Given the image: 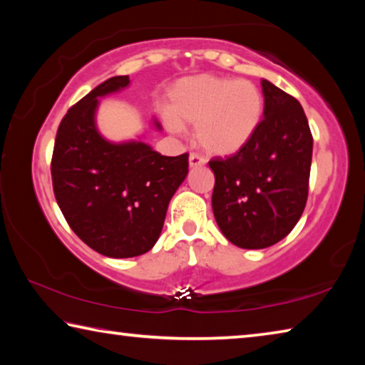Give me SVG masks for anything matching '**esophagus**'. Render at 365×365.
I'll return each mask as SVG.
<instances>
[{
    "mask_svg": "<svg viewBox=\"0 0 365 365\" xmlns=\"http://www.w3.org/2000/svg\"><path fill=\"white\" fill-rule=\"evenodd\" d=\"M188 163H190V168H201V165L206 164V160H205V158H201V156H197V154L191 153L190 158H188Z\"/></svg>",
    "mask_w": 365,
    "mask_h": 365,
    "instance_id": "1",
    "label": "esophagus"
}]
</instances>
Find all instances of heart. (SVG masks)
<instances>
[{"label":"heart","mask_w":365,"mask_h":365,"mask_svg":"<svg viewBox=\"0 0 365 365\" xmlns=\"http://www.w3.org/2000/svg\"><path fill=\"white\" fill-rule=\"evenodd\" d=\"M264 115V96L246 78L197 73L174 83L169 91L165 125L178 132L195 127L197 145L209 154L230 156L255 138Z\"/></svg>","instance_id":"b5f03b06"}]
</instances>
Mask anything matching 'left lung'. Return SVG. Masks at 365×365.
<instances>
[{
    "label": "left lung",
    "mask_w": 365,
    "mask_h": 365,
    "mask_svg": "<svg viewBox=\"0 0 365 365\" xmlns=\"http://www.w3.org/2000/svg\"><path fill=\"white\" fill-rule=\"evenodd\" d=\"M264 119L248 145L209 163L212 211L228 242L243 250L279 243L306 207L312 135L298 100L262 78Z\"/></svg>",
    "instance_id": "8db88e82"
}]
</instances>
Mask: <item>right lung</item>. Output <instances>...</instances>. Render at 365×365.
<instances>
[{"mask_svg":"<svg viewBox=\"0 0 365 365\" xmlns=\"http://www.w3.org/2000/svg\"><path fill=\"white\" fill-rule=\"evenodd\" d=\"M130 85L117 76L72 106L58 128L53 190L73 233L103 256L150 251L163 232L169 202L188 174V154L163 156L141 140L109 141L96 127L100 98ZM154 128L160 123L154 119Z\"/></svg>","mask_w":365,"mask_h":365,"instance_id":"right-lung-1","label":"right lung"}]
</instances>
